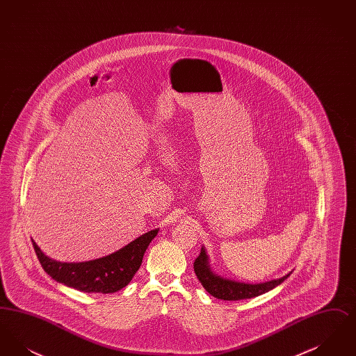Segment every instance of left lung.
<instances>
[{
  "mask_svg": "<svg viewBox=\"0 0 356 356\" xmlns=\"http://www.w3.org/2000/svg\"><path fill=\"white\" fill-rule=\"evenodd\" d=\"M193 270L197 279L200 280L202 286L205 288V291L212 296L222 300H243V299H251L254 296L263 295L271 291L272 288L282 284L291 275L289 272L288 275L280 279L271 280L267 283H260V284H245V283H238L229 279H222L209 270L208 257L204 248H202V252L193 263Z\"/></svg>",
  "mask_w": 356,
  "mask_h": 356,
  "instance_id": "left-lung-1",
  "label": "left lung"
}]
</instances>
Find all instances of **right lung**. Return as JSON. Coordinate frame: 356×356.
Segmentation results:
<instances>
[{
  "mask_svg": "<svg viewBox=\"0 0 356 356\" xmlns=\"http://www.w3.org/2000/svg\"><path fill=\"white\" fill-rule=\"evenodd\" d=\"M157 232L159 229L149 231L115 254L84 263H61L51 260L41 252L34 240L32 243L44 271L56 282L88 293H113L129 284Z\"/></svg>",
  "mask_w": 356,
  "mask_h": 356,
  "instance_id": "add662e5",
  "label": "right lung"
}]
</instances>
